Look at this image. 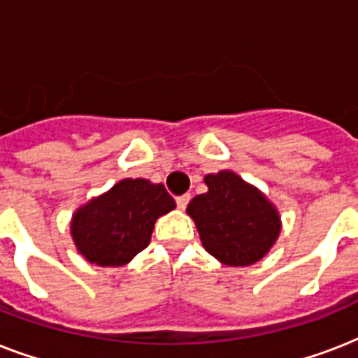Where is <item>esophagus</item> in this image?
<instances>
[{
	"label": "esophagus",
	"mask_w": 358,
	"mask_h": 358,
	"mask_svg": "<svg viewBox=\"0 0 358 358\" xmlns=\"http://www.w3.org/2000/svg\"><path fill=\"white\" fill-rule=\"evenodd\" d=\"M189 201H191V195H180V196H176V204H178L180 210H185V206L189 204Z\"/></svg>",
	"instance_id": "1"
}]
</instances>
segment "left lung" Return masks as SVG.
Listing matches in <instances>:
<instances>
[{
	"label": "left lung",
	"instance_id": "1",
	"mask_svg": "<svg viewBox=\"0 0 358 358\" xmlns=\"http://www.w3.org/2000/svg\"><path fill=\"white\" fill-rule=\"evenodd\" d=\"M206 193L187 204L202 247L230 267L252 266L271 250L282 223L277 206L234 171L206 174Z\"/></svg>",
	"mask_w": 358,
	"mask_h": 358
}]
</instances>
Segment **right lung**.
<instances>
[{"mask_svg": "<svg viewBox=\"0 0 358 358\" xmlns=\"http://www.w3.org/2000/svg\"><path fill=\"white\" fill-rule=\"evenodd\" d=\"M176 208L163 184L124 178L80 206L70 221L76 249L87 262L119 267L150 243L154 224Z\"/></svg>", "mask_w": 358, "mask_h": 358, "instance_id": "add662e5", "label": "right lung"}]
</instances>
